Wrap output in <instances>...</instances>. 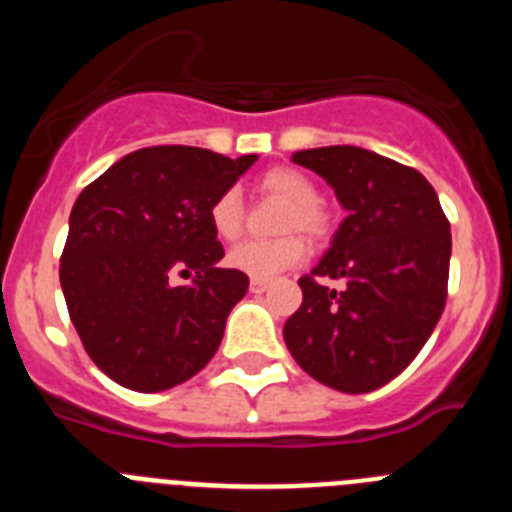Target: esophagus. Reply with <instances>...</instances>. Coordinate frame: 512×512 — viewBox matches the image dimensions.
Returning <instances> with one entry per match:
<instances>
[{"label": "esophagus", "instance_id": "1", "mask_svg": "<svg viewBox=\"0 0 512 512\" xmlns=\"http://www.w3.org/2000/svg\"><path fill=\"white\" fill-rule=\"evenodd\" d=\"M269 282L266 279H251V292H266Z\"/></svg>", "mask_w": 512, "mask_h": 512}]
</instances>
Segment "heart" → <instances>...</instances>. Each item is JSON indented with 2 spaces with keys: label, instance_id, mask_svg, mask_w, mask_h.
Masks as SVG:
<instances>
[{
  "label": "heart",
  "instance_id": "heart-1",
  "mask_svg": "<svg viewBox=\"0 0 512 512\" xmlns=\"http://www.w3.org/2000/svg\"><path fill=\"white\" fill-rule=\"evenodd\" d=\"M259 189L271 194L277 200L287 202V210L282 215V230H302L310 238H323L328 233V215L318 205L320 192L310 176L289 166H277L261 174ZM246 223V210L238 189H225L212 200L210 205V225L223 241L238 238ZM307 256V246L300 235L287 233L271 241L248 238L228 251V264L235 271H243L253 279H271L292 269Z\"/></svg>",
  "mask_w": 512,
  "mask_h": 512
}]
</instances>
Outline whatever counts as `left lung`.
Listing matches in <instances>:
<instances>
[{"label":"left lung","instance_id":"left-lung-1","mask_svg":"<svg viewBox=\"0 0 512 512\" xmlns=\"http://www.w3.org/2000/svg\"><path fill=\"white\" fill-rule=\"evenodd\" d=\"M348 212L320 264L300 279L302 305L284 323L289 354L312 379L364 395L418 356L449 287L451 230L420 171L356 146L297 151ZM320 278H346L341 293Z\"/></svg>","mask_w":512,"mask_h":512}]
</instances>
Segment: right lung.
<instances>
[{"mask_svg":"<svg viewBox=\"0 0 512 512\" xmlns=\"http://www.w3.org/2000/svg\"><path fill=\"white\" fill-rule=\"evenodd\" d=\"M256 156L151 146L94 179L69 217L61 289L89 359L135 392H164L205 369L248 277L220 269L210 205ZM174 276L192 278L173 284Z\"/></svg>","mask_w":512,"mask_h":512,"instance_id":"1","label":"right lung"}]
</instances>
